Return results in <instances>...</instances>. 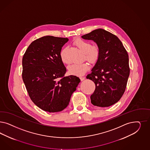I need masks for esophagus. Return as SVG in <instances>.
<instances>
[{
    "label": "esophagus",
    "mask_w": 150,
    "mask_h": 150,
    "mask_svg": "<svg viewBox=\"0 0 150 150\" xmlns=\"http://www.w3.org/2000/svg\"><path fill=\"white\" fill-rule=\"evenodd\" d=\"M80 79H81V81H84L85 79V77H81Z\"/></svg>",
    "instance_id": "1"
}]
</instances>
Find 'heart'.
<instances>
[{
    "instance_id": "heart-1",
    "label": "heart",
    "mask_w": 150,
    "mask_h": 150,
    "mask_svg": "<svg viewBox=\"0 0 150 150\" xmlns=\"http://www.w3.org/2000/svg\"><path fill=\"white\" fill-rule=\"evenodd\" d=\"M74 45L84 54L85 58L91 63L96 62L99 56L100 49L97 45H92L89 41L82 39L77 40ZM66 48L61 51L60 56L63 63L68 64L69 61L67 57ZM90 66L87 62L80 64H73L68 68V71L71 74L76 76H82L89 69Z\"/></svg>"
}]
</instances>
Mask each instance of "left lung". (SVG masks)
Instances as JSON below:
<instances>
[{"mask_svg":"<svg viewBox=\"0 0 150 150\" xmlns=\"http://www.w3.org/2000/svg\"><path fill=\"white\" fill-rule=\"evenodd\" d=\"M82 38L93 40L100 49L97 62L87 76L96 84L91 103L99 107L111 106L125 91L130 74L127 52L116 36L104 29L94 30Z\"/></svg>","mask_w":150,"mask_h":150,"instance_id":"8db88e82","label":"left lung"}]
</instances>
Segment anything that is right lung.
Returning a JSON list of instances; mask_svg holds the SVG:
<instances>
[{"mask_svg": "<svg viewBox=\"0 0 150 150\" xmlns=\"http://www.w3.org/2000/svg\"><path fill=\"white\" fill-rule=\"evenodd\" d=\"M67 38L46 36L34 41L24 54L22 77L29 97L44 111L64 109L81 82L75 76L64 77L67 70L60 53Z\"/></svg>", "mask_w": 150, "mask_h": 150, "instance_id": "obj_1", "label": "right lung"}]
</instances>
